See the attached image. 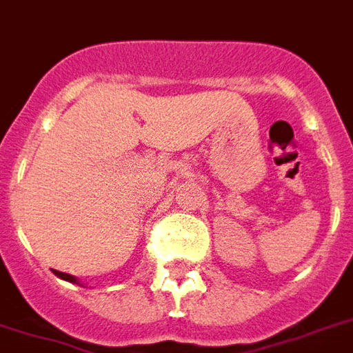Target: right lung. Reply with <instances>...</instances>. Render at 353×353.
<instances>
[{
	"mask_svg": "<svg viewBox=\"0 0 353 353\" xmlns=\"http://www.w3.org/2000/svg\"><path fill=\"white\" fill-rule=\"evenodd\" d=\"M55 272V276H59L61 279H64V281H70V283H79L77 281V278H74V276H70V274H64V272H59V270H53Z\"/></svg>",
	"mask_w": 353,
	"mask_h": 353,
	"instance_id": "right-lung-1",
	"label": "right lung"
}]
</instances>
